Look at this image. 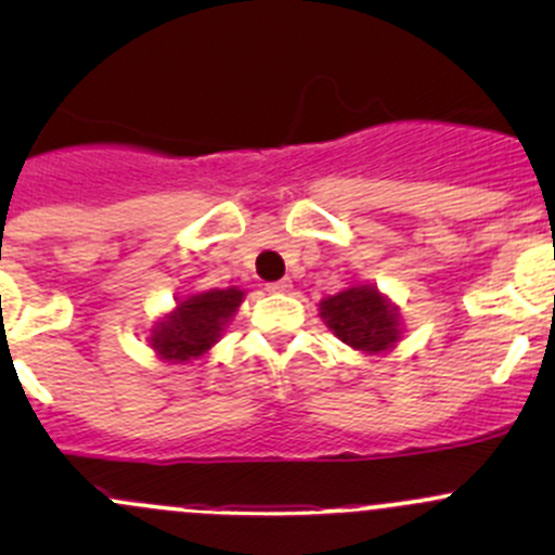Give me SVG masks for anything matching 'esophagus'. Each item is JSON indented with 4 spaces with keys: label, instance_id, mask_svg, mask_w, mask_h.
<instances>
[{
    "label": "esophagus",
    "instance_id": "34e87169",
    "mask_svg": "<svg viewBox=\"0 0 555 555\" xmlns=\"http://www.w3.org/2000/svg\"><path fill=\"white\" fill-rule=\"evenodd\" d=\"M289 279H282V282H268L266 284V293H289Z\"/></svg>",
    "mask_w": 555,
    "mask_h": 555
}]
</instances>
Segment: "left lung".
Masks as SVG:
<instances>
[{
	"instance_id": "left-lung-1",
	"label": "left lung",
	"mask_w": 555,
	"mask_h": 555,
	"mask_svg": "<svg viewBox=\"0 0 555 555\" xmlns=\"http://www.w3.org/2000/svg\"><path fill=\"white\" fill-rule=\"evenodd\" d=\"M322 319L351 349L382 354L400 338L395 306L371 284H357L319 304Z\"/></svg>"
}]
</instances>
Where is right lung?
Returning <instances> with one entry per match:
<instances>
[{
  "label": "right lung",
  "mask_w": 555,
  "mask_h": 555,
  "mask_svg": "<svg viewBox=\"0 0 555 555\" xmlns=\"http://www.w3.org/2000/svg\"><path fill=\"white\" fill-rule=\"evenodd\" d=\"M242 300L244 293L238 287L190 295L179 300L164 322L155 324L150 344L166 362L195 360L217 344L222 327L231 322Z\"/></svg>",
  "instance_id": "1"
}]
</instances>
